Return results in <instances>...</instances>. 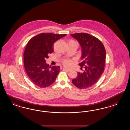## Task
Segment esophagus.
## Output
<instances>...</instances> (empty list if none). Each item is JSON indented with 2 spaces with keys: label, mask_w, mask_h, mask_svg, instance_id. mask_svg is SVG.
I'll use <instances>...</instances> for the list:
<instances>
[{
  "label": "esophagus",
  "mask_w": 130,
  "mask_h": 130,
  "mask_svg": "<svg viewBox=\"0 0 130 130\" xmlns=\"http://www.w3.org/2000/svg\"><path fill=\"white\" fill-rule=\"evenodd\" d=\"M63 70H65V71H67L68 72H70L71 71V70H69V69H68L67 68H64Z\"/></svg>",
  "instance_id": "esophagus-1"
}]
</instances>
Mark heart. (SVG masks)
Wrapping results in <instances>:
<instances>
[{"label":"heart","instance_id":"heart-1","mask_svg":"<svg viewBox=\"0 0 130 130\" xmlns=\"http://www.w3.org/2000/svg\"><path fill=\"white\" fill-rule=\"evenodd\" d=\"M69 42H77L76 41H75L73 40H71ZM62 62V64H63V65L65 67L68 68H70L72 67V66L73 65V63H74V60L70 59H63Z\"/></svg>","mask_w":130,"mask_h":130}]
</instances>
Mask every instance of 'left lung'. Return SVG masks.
<instances>
[{"label": "left lung", "mask_w": 130, "mask_h": 130, "mask_svg": "<svg viewBox=\"0 0 130 130\" xmlns=\"http://www.w3.org/2000/svg\"><path fill=\"white\" fill-rule=\"evenodd\" d=\"M71 35L78 41L82 47L83 61L79 65L85 69L83 72L77 73V77L72 82L79 89H87L97 83L102 75L106 58L105 49L100 40L88 33Z\"/></svg>", "instance_id": "8db88e82"}]
</instances>
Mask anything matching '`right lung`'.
<instances>
[{"label":"right lung","instance_id":"right-lung-1","mask_svg":"<svg viewBox=\"0 0 130 130\" xmlns=\"http://www.w3.org/2000/svg\"><path fill=\"white\" fill-rule=\"evenodd\" d=\"M66 35L40 33L28 42L24 53V65L29 79L36 86L46 88L54 83L60 67L50 66L46 59L53 52L55 42Z\"/></svg>","mask_w":130,"mask_h":130}]
</instances>
